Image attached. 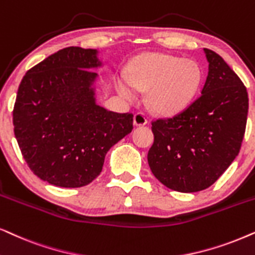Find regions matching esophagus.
<instances>
[{
  "mask_svg": "<svg viewBox=\"0 0 255 255\" xmlns=\"http://www.w3.org/2000/svg\"><path fill=\"white\" fill-rule=\"evenodd\" d=\"M147 123V118L145 117L144 114H141V112H138V114H135L133 116V124L135 127H143Z\"/></svg>",
  "mask_w": 255,
  "mask_h": 255,
  "instance_id": "1",
  "label": "esophagus"
}]
</instances>
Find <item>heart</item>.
Listing matches in <instances>:
<instances>
[{"label":"heart","mask_w":255,"mask_h":255,"mask_svg":"<svg viewBox=\"0 0 255 255\" xmlns=\"http://www.w3.org/2000/svg\"><path fill=\"white\" fill-rule=\"evenodd\" d=\"M130 81L138 90L148 92L147 103L159 115H176L186 109L199 91L203 72L197 62L165 54H151L135 59ZM124 97H134L127 78L118 81Z\"/></svg>","instance_id":"b5f03b06"}]
</instances>
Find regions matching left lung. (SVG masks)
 <instances>
[{
	"instance_id": "obj_1",
	"label": "left lung",
	"mask_w": 255,
	"mask_h": 255,
	"mask_svg": "<svg viewBox=\"0 0 255 255\" xmlns=\"http://www.w3.org/2000/svg\"><path fill=\"white\" fill-rule=\"evenodd\" d=\"M208 74L201 95L172 118L152 122L147 153L153 176L178 192L205 190L239 153L246 128V87L223 57L204 49Z\"/></svg>"
}]
</instances>
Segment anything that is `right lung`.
Returning <instances> with one entry per match:
<instances>
[{
	"label": "right lung",
	"mask_w": 255,
	"mask_h": 255,
	"mask_svg": "<svg viewBox=\"0 0 255 255\" xmlns=\"http://www.w3.org/2000/svg\"><path fill=\"white\" fill-rule=\"evenodd\" d=\"M96 49L69 47L28 70L12 123L24 160L39 179L82 187L99 176L107 152L130 133L133 115L96 103Z\"/></svg>",
	"instance_id": "add662e5"
}]
</instances>
